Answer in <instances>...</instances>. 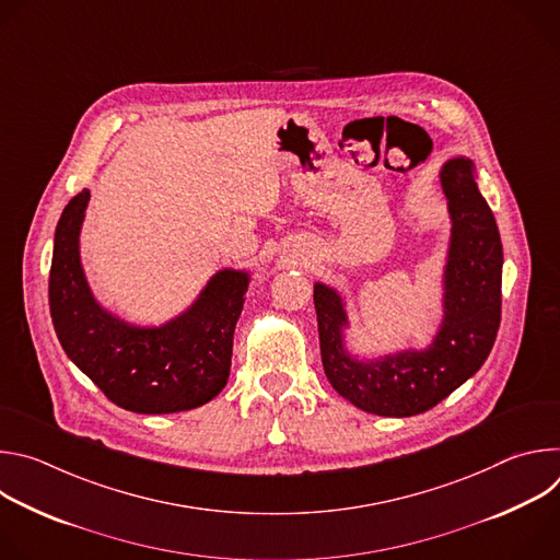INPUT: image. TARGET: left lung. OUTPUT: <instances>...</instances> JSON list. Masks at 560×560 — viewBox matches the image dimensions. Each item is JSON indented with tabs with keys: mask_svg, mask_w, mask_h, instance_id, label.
<instances>
[{
	"mask_svg": "<svg viewBox=\"0 0 560 560\" xmlns=\"http://www.w3.org/2000/svg\"><path fill=\"white\" fill-rule=\"evenodd\" d=\"M452 219L443 272V322L425 350L359 361L346 350L348 312L341 294L314 283L322 361L332 387L352 406L378 417L421 415L481 368L501 326L503 246L497 219L478 192L474 164L454 156L441 168Z\"/></svg>",
	"mask_w": 560,
	"mask_h": 560,
	"instance_id": "8db88e82",
	"label": "left lung"
}]
</instances>
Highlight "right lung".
<instances>
[{
    "label": "right lung",
    "mask_w": 560,
    "mask_h": 560,
    "mask_svg": "<svg viewBox=\"0 0 560 560\" xmlns=\"http://www.w3.org/2000/svg\"><path fill=\"white\" fill-rule=\"evenodd\" d=\"M89 199V190L72 197L55 230L48 301L63 352L128 412L173 415L208 404L230 374L234 326L250 275L219 270L173 322L130 326L95 301L79 259Z\"/></svg>",
    "instance_id": "add662e5"
}]
</instances>
